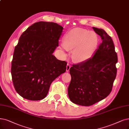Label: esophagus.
I'll return each instance as SVG.
<instances>
[{"instance_id":"1","label":"esophagus","mask_w":129,"mask_h":129,"mask_svg":"<svg viewBox=\"0 0 129 129\" xmlns=\"http://www.w3.org/2000/svg\"><path fill=\"white\" fill-rule=\"evenodd\" d=\"M71 68V65L69 63L67 64V69H66V71H69V70H70V68Z\"/></svg>"}]
</instances>
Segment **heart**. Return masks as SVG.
<instances>
[{"mask_svg":"<svg viewBox=\"0 0 129 129\" xmlns=\"http://www.w3.org/2000/svg\"><path fill=\"white\" fill-rule=\"evenodd\" d=\"M98 43L93 32L81 28H75L67 32L61 42L60 48L64 51L73 50L71 58L75 62H82L90 58Z\"/></svg>","mask_w":129,"mask_h":129,"instance_id":"b5f03b06","label":"heart"}]
</instances>
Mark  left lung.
<instances>
[{
	"label": "left lung",
	"instance_id": "1",
	"mask_svg": "<svg viewBox=\"0 0 129 129\" xmlns=\"http://www.w3.org/2000/svg\"><path fill=\"white\" fill-rule=\"evenodd\" d=\"M92 28L101 37L102 42L92 57L73 64L69 70V99L75 104L86 106L95 104L110 94L117 73V55L111 37L104 29Z\"/></svg>",
	"mask_w": 129,
	"mask_h": 129
}]
</instances>
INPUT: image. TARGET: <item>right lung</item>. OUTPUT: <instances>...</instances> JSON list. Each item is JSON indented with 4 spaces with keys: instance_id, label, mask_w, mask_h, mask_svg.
I'll return each instance as SVG.
<instances>
[{
    "instance_id": "1",
    "label": "right lung",
    "mask_w": 129,
    "mask_h": 129,
    "mask_svg": "<svg viewBox=\"0 0 129 129\" xmlns=\"http://www.w3.org/2000/svg\"><path fill=\"white\" fill-rule=\"evenodd\" d=\"M63 28L55 23L41 21L30 26L20 37L11 74L15 90L24 99H44L52 81L65 73L67 63L52 54Z\"/></svg>"
}]
</instances>
